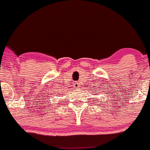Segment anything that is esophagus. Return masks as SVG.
<instances>
[{"label": "esophagus", "mask_w": 150, "mask_h": 150, "mask_svg": "<svg viewBox=\"0 0 150 150\" xmlns=\"http://www.w3.org/2000/svg\"><path fill=\"white\" fill-rule=\"evenodd\" d=\"M79 86V82H74V86L75 88H78Z\"/></svg>", "instance_id": "esophagus-1"}]
</instances>
